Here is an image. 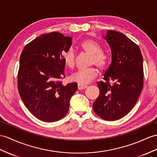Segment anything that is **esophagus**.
I'll use <instances>...</instances> for the list:
<instances>
[{"label":"esophagus","mask_w":157,"mask_h":157,"mask_svg":"<svg viewBox=\"0 0 157 157\" xmlns=\"http://www.w3.org/2000/svg\"><path fill=\"white\" fill-rule=\"evenodd\" d=\"M77 87H78V90H84V89H86V88L87 87V86L86 85H80V84H78Z\"/></svg>","instance_id":"obj_1"}]
</instances>
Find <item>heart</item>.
Here are the masks:
<instances>
[{
    "instance_id": "b5f03b06",
    "label": "heart",
    "mask_w": 157,
    "mask_h": 157,
    "mask_svg": "<svg viewBox=\"0 0 157 157\" xmlns=\"http://www.w3.org/2000/svg\"><path fill=\"white\" fill-rule=\"evenodd\" d=\"M81 48L88 54L92 55L90 64L96 65L101 70L105 69L108 64V56L102 51L101 47L97 42L92 39L84 40L81 44ZM62 57L64 64L69 68H73L76 64L74 50L69 48L63 52ZM98 74V69L94 67L79 69L70 76L71 81L80 85H85L93 81Z\"/></svg>"
}]
</instances>
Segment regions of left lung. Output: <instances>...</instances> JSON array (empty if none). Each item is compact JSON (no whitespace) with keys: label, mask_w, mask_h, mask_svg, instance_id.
I'll list each match as a JSON object with an SVG mask.
<instances>
[{"label":"left lung","mask_w":157,"mask_h":157,"mask_svg":"<svg viewBox=\"0 0 157 157\" xmlns=\"http://www.w3.org/2000/svg\"><path fill=\"white\" fill-rule=\"evenodd\" d=\"M105 39L111 49L112 62L105 81L97 82L100 94L93 107L98 117L112 121L127 115L138 100L143 88V56L139 46L123 33L109 30Z\"/></svg>","instance_id":"obj_1"}]
</instances>
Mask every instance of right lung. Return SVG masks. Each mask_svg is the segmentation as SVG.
Returning a JSON list of instances; mask_svg holds the SVG:
<instances>
[{"instance_id": "1", "label": "right lung", "mask_w": 157, "mask_h": 157, "mask_svg": "<svg viewBox=\"0 0 157 157\" xmlns=\"http://www.w3.org/2000/svg\"><path fill=\"white\" fill-rule=\"evenodd\" d=\"M72 38L58 32L43 34L26 44L22 51L18 72V90L22 102L42 121H58L67 114L77 84L64 86L63 51Z\"/></svg>"}]
</instances>
